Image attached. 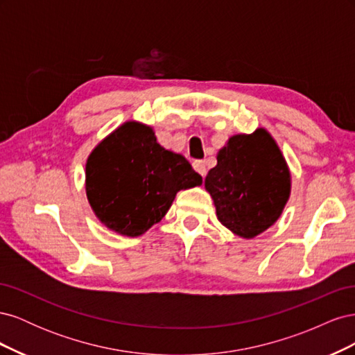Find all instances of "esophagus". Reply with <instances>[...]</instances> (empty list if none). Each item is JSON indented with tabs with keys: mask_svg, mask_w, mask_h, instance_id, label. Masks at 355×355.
<instances>
[{
	"mask_svg": "<svg viewBox=\"0 0 355 355\" xmlns=\"http://www.w3.org/2000/svg\"><path fill=\"white\" fill-rule=\"evenodd\" d=\"M192 167H194V170L197 171L198 175H201V176H204L206 175V163H204L202 159H196L194 163H192Z\"/></svg>",
	"mask_w": 355,
	"mask_h": 355,
	"instance_id": "1",
	"label": "esophagus"
}]
</instances>
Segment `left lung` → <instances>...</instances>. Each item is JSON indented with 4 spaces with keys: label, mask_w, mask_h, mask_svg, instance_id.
<instances>
[{
    "label": "left lung",
    "mask_w": 355,
    "mask_h": 355,
    "mask_svg": "<svg viewBox=\"0 0 355 355\" xmlns=\"http://www.w3.org/2000/svg\"><path fill=\"white\" fill-rule=\"evenodd\" d=\"M204 180L219 222L243 239L262 234L280 218L290 197V171L265 128L235 135L218 153Z\"/></svg>",
    "instance_id": "obj_1"
}]
</instances>
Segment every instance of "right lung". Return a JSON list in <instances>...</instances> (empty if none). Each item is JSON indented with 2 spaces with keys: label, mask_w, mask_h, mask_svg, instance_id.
I'll list each match as a JSON object with an SVG mask.
<instances>
[{
  "label": "right lung",
  "mask_w": 355,
  "mask_h": 355,
  "mask_svg": "<svg viewBox=\"0 0 355 355\" xmlns=\"http://www.w3.org/2000/svg\"><path fill=\"white\" fill-rule=\"evenodd\" d=\"M180 154L157 142L154 130L127 121L96 146L85 164V192L110 230L137 237L168 211L178 191L201 185Z\"/></svg>",
  "instance_id": "right-lung-1"
}]
</instances>
